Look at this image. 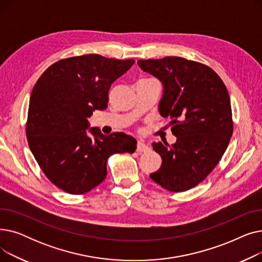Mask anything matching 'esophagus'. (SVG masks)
Segmentation results:
<instances>
[{"mask_svg":"<svg viewBox=\"0 0 262 262\" xmlns=\"http://www.w3.org/2000/svg\"><path fill=\"white\" fill-rule=\"evenodd\" d=\"M148 149H149V147H148L147 144L144 143V141L139 140L138 143H137V150H138V152H140V153L141 152H147Z\"/></svg>","mask_w":262,"mask_h":262,"instance_id":"1","label":"esophagus"}]
</instances>
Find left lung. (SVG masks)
Listing matches in <instances>:
<instances>
[{
    "label": "left lung",
    "instance_id": "1",
    "mask_svg": "<svg viewBox=\"0 0 262 262\" xmlns=\"http://www.w3.org/2000/svg\"><path fill=\"white\" fill-rule=\"evenodd\" d=\"M138 66L161 81L159 114L170 116L176 137L168 146L153 142L162 163L149 177L169 191L189 190L207 177L228 146L233 127L228 91L211 68L196 61L172 56Z\"/></svg>",
    "mask_w": 262,
    "mask_h": 262
}]
</instances>
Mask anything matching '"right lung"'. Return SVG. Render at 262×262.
<instances>
[{
  "mask_svg": "<svg viewBox=\"0 0 262 262\" xmlns=\"http://www.w3.org/2000/svg\"><path fill=\"white\" fill-rule=\"evenodd\" d=\"M134 63L98 54L66 58L49 67L34 86L26 122L29 146L46 176L68 193L89 192L106 178L109 156L135 152L132 136L87 130L94 110L107 108L110 86Z\"/></svg>",
  "mask_w": 262,
  "mask_h": 262,
  "instance_id": "obj_1",
  "label": "right lung"
}]
</instances>
